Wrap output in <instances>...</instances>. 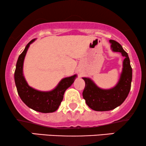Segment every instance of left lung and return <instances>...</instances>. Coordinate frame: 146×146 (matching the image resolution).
Masks as SVG:
<instances>
[{
	"mask_svg": "<svg viewBox=\"0 0 146 146\" xmlns=\"http://www.w3.org/2000/svg\"><path fill=\"white\" fill-rule=\"evenodd\" d=\"M112 51L119 52L124 57L123 68L117 84L109 89H103L96 85L89 78H82L86 86L82 93L86 104L95 111H108L115 109L125 101L128 97L132 78V70L128 53L121 45L113 40H110Z\"/></svg>",
	"mask_w": 146,
	"mask_h": 146,
	"instance_id": "8db88e82",
	"label": "left lung"
}]
</instances>
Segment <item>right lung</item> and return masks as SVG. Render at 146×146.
Segmentation results:
<instances>
[{
  "label": "right lung",
  "instance_id": "add662e5",
  "mask_svg": "<svg viewBox=\"0 0 146 146\" xmlns=\"http://www.w3.org/2000/svg\"><path fill=\"white\" fill-rule=\"evenodd\" d=\"M35 40L30 41L18 57L14 73L15 84L20 98L29 108L42 113H53L59 108L65 91L73 84L78 75L62 79L56 88L49 91H41L30 86L23 74V64L30 44Z\"/></svg>",
  "mask_w": 146,
  "mask_h": 146
}]
</instances>
